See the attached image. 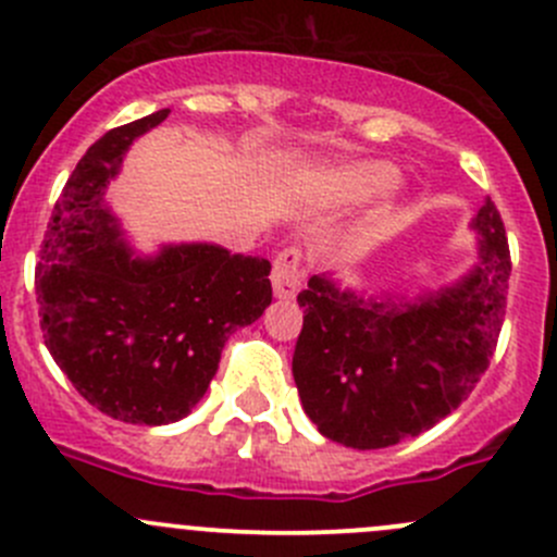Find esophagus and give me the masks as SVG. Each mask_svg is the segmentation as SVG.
Instances as JSON below:
<instances>
[{"instance_id":"1","label":"esophagus","mask_w":557,"mask_h":557,"mask_svg":"<svg viewBox=\"0 0 557 557\" xmlns=\"http://www.w3.org/2000/svg\"><path fill=\"white\" fill-rule=\"evenodd\" d=\"M301 277H305V269H301V250L288 247V250H283L274 258L272 288L277 299H294L301 288Z\"/></svg>"}]
</instances>
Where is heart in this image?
Segmentation results:
<instances>
[{"label": "heart", "instance_id": "obj_1", "mask_svg": "<svg viewBox=\"0 0 557 557\" xmlns=\"http://www.w3.org/2000/svg\"><path fill=\"white\" fill-rule=\"evenodd\" d=\"M398 170L385 161H347L318 166L299 177V194L318 207H352L396 188Z\"/></svg>", "mask_w": 557, "mask_h": 557}]
</instances>
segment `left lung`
Masks as SVG:
<instances>
[{"mask_svg":"<svg viewBox=\"0 0 557 557\" xmlns=\"http://www.w3.org/2000/svg\"><path fill=\"white\" fill-rule=\"evenodd\" d=\"M476 263L418 296L356 290L334 272L299 294L305 329L294 352L301 407L325 440L380 450L445 420L474 391L504 323L507 234L491 196L469 223Z\"/></svg>","mask_w":557,"mask_h":557,"instance_id":"8db88e82","label":"left lung"}]
</instances>
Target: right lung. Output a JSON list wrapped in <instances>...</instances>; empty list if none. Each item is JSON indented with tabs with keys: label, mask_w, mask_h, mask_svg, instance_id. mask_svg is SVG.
<instances>
[{
	"label": "right lung",
	"mask_w": 557,
	"mask_h": 557,
	"mask_svg": "<svg viewBox=\"0 0 557 557\" xmlns=\"http://www.w3.org/2000/svg\"><path fill=\"white\" fill-rule=\"evenodd\" d=\"M170 110L88 148L50 215L35 272L45 345L83 398L134 425L183 420L228 336L272 305V263L212 243L137 252L104 201L134 139Z\"/></svg>",
	"instance_id": "1"
}]
</instances>
